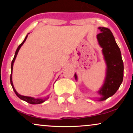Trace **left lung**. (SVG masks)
Wrapping results in <instances>:
<instances>
[{"instance_id":"obj_1","label":"left lung","mask_w":133,"mask_h":133,"mask_svg":"<svg viewBox=\"0 0 133 133\" xmlns=\"http://www.w3.org/2000/svg\"><path fill=\"white\" fill-rule=\"evenodd\" d=\"M101 32L97 35L99 45L101 47L104 59L106 64V72L104 84L97 91L101 96L97 99L99 101H104L115 94L123 80L124 65L121 53L113 34L109 29L98 27ZM74 77L77 81V74Z\"/></svg>"}]
</instances>
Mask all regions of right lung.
I'll list each match as a JSON object with an SVG mask.
<instances>
[{"label": "right lung", "instance_id": "right-lung-1", "mask_svg": "<svg viewBox=\"0 0 133 133\" xmlns=\"http://www.w3.org/2000/svg\"><path fill=\"white\" fill-rule=\"evenodd\" d=\"M28 34H27V35L26 36H25V38L24 39V41H23L22 43H21L19 45V47H17V50L16 51V53H15L14 57L12 61V63H11V74H10V84H11V86H12V89L14 90V91L15 93H16V95L17 96V97H19V98L21 99L24 101H26L27 103L31 104H41V103H44V102L45 101V100H47V99H48L49 97L48 96L47 97H45V98L42 99V98H34V97H29V96H22V95H21V94H19L17 92L16 90L15 89L14 86L13 82H12V70H13L14 63L15 60H16L17 55L18 52H19V49H21V46H22L23 44H24V42H25V41H26V39L27 38V36H28Z\"/></svg>", "mask_w": 133, "mask_h": 133}]
</instances>
